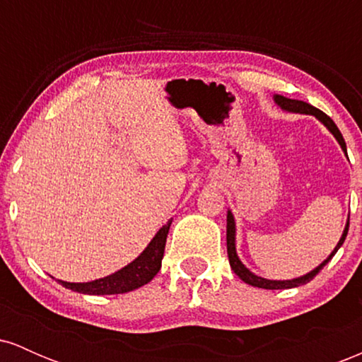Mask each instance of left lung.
Returning a JSON list of instances; mask_svg holds the SVG:
<instances>
[{"mask_svg":"<svg viewBox=\"0 0 362 362\" xmlns=\"http://www.w3.org/2000/svg\"><path fill=\"white\" fill-rule=\"evenodd\" d=\"M274 103H276L277 107H279L281 110L284 112H293V114H303V115H313L315 119H318L320 122L325 126L328 131H330V134L334 136L335 141L340 144V148H342L344 155L347 156V148H346V141H344L342 134H340L339 127L335 126V122L328 117L327 114H323L322 110H318L317 107L310 105V103L303 102V100H293V98H286L282 97V95H274ZM347 231H349V219L346 223V228H344L342 231V236H340L339 243L335 245L334 250L330 252V255L327 257L325 260L322 262V264L317 265V267L313 269V271L303 274L300 277H294V279H282V281H277V279H265V277H260L257 276V274H253L250 269L247 267V265L243 264L242 260H240L238 253H236V221H235V216L231 213L230 209H228V214H226V248H228V260H230V267L231 271H233L236 276L240 277L243 282H247V284L250 286H255V288H262V289H289V288H298V286L301 284H306V282H310L313 279L317 274L322 271L323 267L328 264V262L332 260V257L337 253V250L340 247H342L344 240H346L347 236Z\"/></svg>","mask_w":362,"mask_h":362,"instance_id":"8db88e82","label":"left lung"}]
</instances>
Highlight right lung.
<instances>
[{
  "mask_svg": "<svg viewBox=\"0 0 362 362\" xmlns=\"http://www.w3.org/2000/svg\"><path fill=\"white\" fill-rule=\"evenodd\" d=\"M172 219H168L167 224L158 230V233L153 236L148 247L136 257L131 264L122 267L120 271L110 274V276L102 277V279L90 281V282H66L59 281L64 288L76 291L81 294H93V296H103V294H122L141 288L148 284L153 277L156 276L161 269V259H163L165 243H167V235L170 230Z\"/></svg>",
  "mask_w": 362,
  "mask_h": 362,
  "instance_id": "1",
  "label": "right lung"
}]
</instances>
